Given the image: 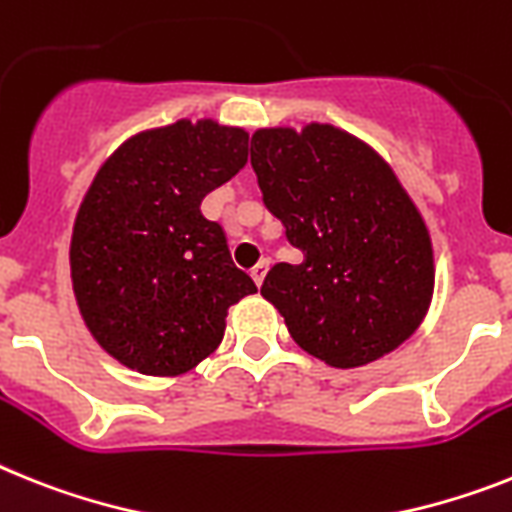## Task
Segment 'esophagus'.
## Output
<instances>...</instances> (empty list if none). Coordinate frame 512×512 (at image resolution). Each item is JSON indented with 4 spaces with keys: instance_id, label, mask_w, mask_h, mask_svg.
Returning a JSON list of instances; mask_svg holds the SVG:
<instances>
[{
    "instance_id": "esophagus-1",
    "label": "esophagus",
    "mask_w": 512,
    "mask_h": 512,
    "mask_svg": "<svg viewBox=\"0 0 512 512\" xmlns=\"http://www.w3.org/2000/svg\"><path fill=\"white\" fill-rule=\"evenodd\" d=\"M265 273H268V260H263V263H257L255 268H252V281H255L257 286H263Z\"/></svg>"
}]
</instances>
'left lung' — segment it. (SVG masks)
I'll return each instance as SVG.
<instances>
[{"label": "left lung", "instance_id": "8db88e82", "mask_svg": "<svg viewBox=\"0 0 512 512\" xmlns=\"http://www.w3.org/2000/svg\"><path fill=\"white\" fill-rule=\"evenodd\" d=\"M249 153L265 205L304 255L278 263L260 289L296 346L351 369L409 341L435 294V249L390 163L322 122L263 127Z\"/></svg>", "mask_w": 512, "mask_h": 512}]
</instances>
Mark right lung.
<instances>
[{
    "label": "right lung",
    "instance_id": "1",
    "mask_svg": "<svg viewBox=\"0 0 512 512\" xmlns=\"http://www.w3.org/2000/svg\"><path fill=\"white\" fill-rule=\"evenodd\" d=\"M247 140L213 119L143 130L85 192L70 242L77 309L98 346L140 375L195 369L223 341L231 304L257 291L200 213L247 163Z\"/></svg>",
    "mask_w": 512,
    "mask_h": 512
}]
</instances>
